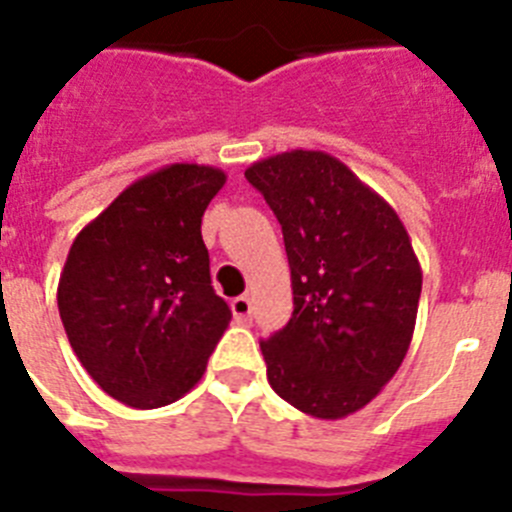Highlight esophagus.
<instances>
[{"mask_svg":"<svg viewBox=\"0 0 512 512\" xmlns=\"http://www.w3.org/2000/svg\"><path fill=\"white\" fill-rule=\"evenodd\" d=\"M230 307H233V315L238 323H248V320H251V297L248 295L235 297V300L230 302Z\"/></svg>","mask_w":512,"mask_h":512,"instance_id":"obj_1","label":"esophagus"}]
</instances>
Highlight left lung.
Instances as JSON below:
<instances>
[{
  "label": "left lung",
  "mask_w": 512,
  "mask_h": 512,
  "mask_svg": "<svg viewBox=\"0 0 512 512\" xmlns=\"http://www.w3.org/2000/svg\"><path fill=\"white\" fill-rule=\"evenodd\" d=\"M246 179L277 215L292 271V318L261 341L271 390L312 418H346L413 341L423 271L408 230L330 153H277Z\"/></svg>",
  "instance_id": "obj_1"
}]
</instances>
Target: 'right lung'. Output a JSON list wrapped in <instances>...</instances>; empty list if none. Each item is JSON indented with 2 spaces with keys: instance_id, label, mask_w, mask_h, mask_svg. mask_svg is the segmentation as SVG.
<instances>
[{
  "instance_id": "right-lung-1",
  "label": "right lung",
  "mask_w": 512,
  "mask_h": 512,
  "mask_svg": "<svg viewBox=\"0 0 512 512\" xmlns=\"http://www.w3.org/2000/svg\"><path fill=\"white\" fill-rule=\"evenodd\" d=\"M225 171L143 176L76 235L58 312L89 377L130 408L171 405L200 382L233 312L215 295L202 215Z\"/></svg>"
}]
</instances>
